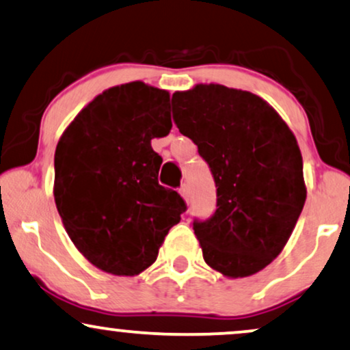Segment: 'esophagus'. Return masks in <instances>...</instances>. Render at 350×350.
Segmentation results:
<instances>
[{"label": "esophagus", "instance_id": "esophagus-1", "mask_svg": "<svg viewBox=\"0 0 350 350\" xmlns=\"http://www.w3.org/2000/svg\"><path fill=\"white\" fill-rule=\"evenodd\" d=\"M179 193H180V196L184 197V200H185V202H189L190 192H189V185H187V184H183V185H180V189H179Z\"/></svg>", "mask_w": 350, "mask_h": 350}]
</instances>
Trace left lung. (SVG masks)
<instances>
[{"instance_id":"left-lung-1","label":"left lung","mask_w":350,"mask_h":350,"mask_svg":"<svg viewBox=\"0 0 350 350\" xmlns=\"http://www.w3.org/2000/svg\"><path fill=\"white\" fill-rule=\"evenodd\" d=\"M172 119L197 145L216 185V210L192 226L203 260L229 278L273 262L307 197L297 140L267 101L218 83L176 92Z\"/></svg>"}]
</instances>
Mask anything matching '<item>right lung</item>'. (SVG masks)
<instances>
[{
  "instance_id": "right-lung-1",
  "label": "right lung",
  "mask_w": 350,
  "mask_h": 350,
  "mask_svg": "<svg viewBox=\"0 0 350 350\" xmlns=\"http://www.w3.org/2000/svg\"><path fill=\"white\" fill-rule=\"evenodd\" d=\"M172 127L170 94L144 82L113 87L70 122L55 153V202L70 241L96 268L134 276L158 256L187 210L158 183L152 139Z\"/></svg>"
}]
</instances>
